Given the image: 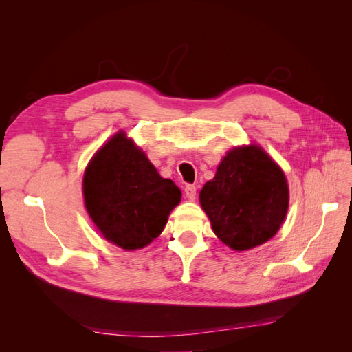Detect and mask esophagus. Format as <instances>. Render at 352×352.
I'll return each mask as SVG.
<instances>
[{
    "instance_id": "esophagus-1",
    "label": "esophagus",
    "mask_w": 352,
    "mask_h": 352,
    "mask_svg": "<svg viewBox=\"0 0 352 352\" xmlns=\"http://www.w3.org/2000/svg\"><path fill=\"white\" fill-rule=\"evenodd\" d=\"M185 195L189 201H194L197 197V188L194 185H186L185 186Z\"/></svg>"
}]
</instances>
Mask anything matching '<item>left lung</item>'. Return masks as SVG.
Listing matches in <instances>:
<instances>
[{
	"mask_svg": "<svg viewBox=\"0 0 352 352\" xmlns=\"http://www.w3.org/2000/svg\"><path fill=\"white\" fill-rule=\"evenodd\" d=\"M199 202L216 236L232 250L247 251L278 233L289 189L282 168L261 146H238L202 186Z\"/></svg>",
	"mask_w": 352,
	"mask_h": 352,
	"instance_id": "obj_1",
	"label": "left lung"
}]
</instances>
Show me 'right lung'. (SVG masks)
<instances>
[{"label":"right lung","mask_w":352,"mask_h":352,"mask_svg":"<svg viewBox=\"0 0 352 352\" xmlns=\"http://www.w3.org/2000/svg\"><path fill=\"white\" fill-rule=\"evenodd\" d=\"M87 211L101 235L126 251L140 250L163 232L182 198L124 132L92 157L83 175Z\"/></svg>","instance_id":"right-lung-1"}]
</instances>
